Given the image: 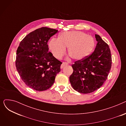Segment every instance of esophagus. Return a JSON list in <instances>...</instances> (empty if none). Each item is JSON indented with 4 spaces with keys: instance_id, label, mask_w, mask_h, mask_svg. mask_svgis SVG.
Segmentation results:
<instances>
[{
    "instance_id": "esophagus-1",
    "label": "esophagus",
    "mask_w": 126,
    "mask_h": 126,
    "mask_svg": "<svg viewBox=\"0 0 126 126\" xmlns=\"http://www.w3.org/2000/svg\"><path fill=\"white\" fill-rule=\"evenodd\" d=\"M68 65V64L67 62H63L62 64L61 65L60 68H61V69H62L63 68H64V67L65 66H66V65Z\"/></svg>"
}]
</instances>
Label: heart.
<instances>
[{"instance_id": "obj_1", "label": "heart", "mask_w": 126, "mask_h": 126, "mask_svg": "<svg viewBox=\"0 0 126 126\" xmlns=\"http://www.w3.org/2000/svg\"><path fill=\"white\" fill-rule=\"evenodd\" d=\"M94 38L81 31L65 32L59 35V39L52 38L49 47L56 58L61 59L66 52L76 60H82L87 57L94 47Z\"/></svg>"}]
</instances>
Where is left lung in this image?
<instances>
[{
	"label": "left lung",
	"mask_w": 126,
	"mask_h": 126,
	"mask_svg": "<svg viewBox=\"0 0 126 126\" xmlns=\"http://www.w3.org/2000/svg\"><path fill=\"white\" fill-rule=\"evenodd\" d=\"M94 51L86 58L72 65L73 73L69 81L73 88L82 94H89L100 88L110 70L112 58L108 45L98 35Z\"/></svg>",
	"instance_id": "1"
}]
</instances>
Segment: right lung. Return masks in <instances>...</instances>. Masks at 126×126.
<instances>
[{"mask_svg": "<svg viewBox=\"0 0 126 126\" xmlns=\"http://www.w3.org/2000/svg\"><path fill=\"white\" fill-rule=\"evenodd\" d=\"M58 30L42 27L32 32L20 42L17 50L16 67L22 80L37 91L49 89L61 71L62 62L48 52L47 42Z\"/></svg>", "mask_w": 126, "mask_h": 126, "instance_id": "right-lung-1", "label": "right lung"}]
</instances>
